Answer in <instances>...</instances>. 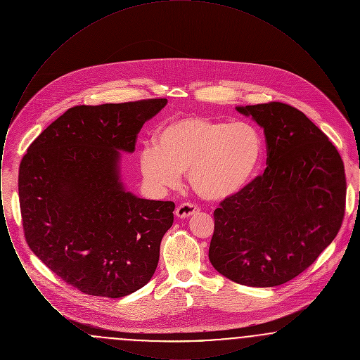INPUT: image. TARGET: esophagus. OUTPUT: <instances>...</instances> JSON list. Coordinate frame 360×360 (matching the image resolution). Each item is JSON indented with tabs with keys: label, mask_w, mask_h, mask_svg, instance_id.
Here are the masks:
<instances>
[{
	"label": "esophagus",
	"mask_w": 360,
	"mask_h": 360,
	"mask_svg": "<svg viewBox=\"0 0 360 360\" xmlns=\"http://www.w3.org/2000/svg\"><path fill=\"white\" fill-rule=\"evenodd\" d=\"M197 212H198V207L193 204H181L175 209V216L178 219H188Z\"/></svg>",
	"instance_id": "34e87169"
}]
</instances>
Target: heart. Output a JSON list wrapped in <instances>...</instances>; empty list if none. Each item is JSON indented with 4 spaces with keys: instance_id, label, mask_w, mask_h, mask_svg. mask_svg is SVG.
Instances as JSON below:
<instances>
[{
    "instance_id": "1",
    "label": "heart",
    "mask_w": 360,
    "mask_h": 360,
    "mask_svg": "<svg viewBox=\"0 0 360 360\" xmlns=\"http://www.w3.org/2000/svg\"><path fill=\"white\" fill-rule=\"evenodd\" d=\"M263 139L250 122L185 116L166 122L155 134L154 147L141 151L139 166L154 188H176L188 172L194 193L209 202L240 195L257 175Z\"/></svg>"
}]
</instances>
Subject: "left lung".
I'll return each instance as SVG.
<instances>
[{
	"instance_id": "obj_1",
	"label": "left lung",
	"mask_w": 360,
	"mask_h": 360,
	"mask_svg": "<svg viewBox=\"0 0 360 360\" xmlns=\"http://www.w3.org/2000/svg\"><path fill=\"white\" fill-rule=\"evenodd\" d=\"M263 128L267 169L214 210L212 266L245 286L273 288L305 271L336 238L345 207L340 154L288 103L236 106Z\"/></svg>"
}]
</instances>
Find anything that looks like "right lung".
I'll list each match as a JSON object with an SVG mask.
<instances>
[{"label": "right lung", "mask_w": 360, "mask_h": 360, "mask_svg": "<svg viewBox=\"0 0 360 360\" xmlns=\"http://www.w3.org/2000/svg\"><path fill=\"white\" fill-rule=\"evenodd\" d=\"M166 98L79 105L28 147L18 170L25 239L52 273L78 290L120 298L153 278L172 201L139 198L121 182V153L135 151Z\"/></svg>", "instance_id": "add662e5"}]
</instances>
